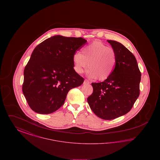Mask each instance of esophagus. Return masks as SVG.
<instances>
[{
	"label": "esophagus",
	"mask_w": 160,
	"mask_h": 160,
	"mask_svg": "<svg viewBox=\"0 0 160 160\" xmlns=\"http://www.w3.org/2000/svg\"><path fill=\"white\" fill-rule=\"evenodd\" d=\"M84 84H89V82H88V80H85L84 81Z\"/></svg>",
	"instance_id": "34e87169"
}]
</instances>
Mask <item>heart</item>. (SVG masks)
I'll return each instance as SVG.
<instances>
[{
	"label": "heart",
	"instance_id": "1",
	"mask_svg": "<svg viewBox=\"0 0 160 160\" xmlns=\"http://www.w3.org/2000/svg\"><path fill=\"white\" fill-rule=\"evenodd\" d=\"M116 60L114 50L99 41H94L85 46L82 53L76 52L72 56L74 69L76 72L82 74L88 68V78H97L99 81L106 80L111 76Z\"/></svg>",
	"mask_w": 160,
	"mask_h": 160
}]
</instances>
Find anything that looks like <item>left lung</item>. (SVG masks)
<instances>
[{
    "label": "left lung",
    "instance_id": "1",
    "mask_svg": "<svg viewBox=\"0 0 160 160\" xmlns=\"http://www.w3.org/2000/svg\"><path fill=\"white\" fill-rule=\"evenodd\" d=\"M116 54L113 72L100 83H92L93 93L88 102L100 118L111 120L129 112L140 94L141 72L136 59L121 43L107 40Z\"/></svg>",
    "mask_w": 160,
    "mask_h": 160
}]
</instances>
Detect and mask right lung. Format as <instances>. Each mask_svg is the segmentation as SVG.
I'll use <instances>...</instances> for the list:
<instances>
[{"label": "right lung", "instance_id": "obj_1", "mask_svg": "<svg viewBox=\"0 0 160 160\" xmlns=\"http://www.w3.org/2000/svg\"><path fill=\"white\" fill-rule=\"evenodd\" d=\"M87 42L83 38L55 35L35 47L24 70L23 93L31 109L49 114L63 104L69 91L82 85L72 56Z\"/></svg>", "mask_w": 160, "mask_h": 160}]
</instances>
